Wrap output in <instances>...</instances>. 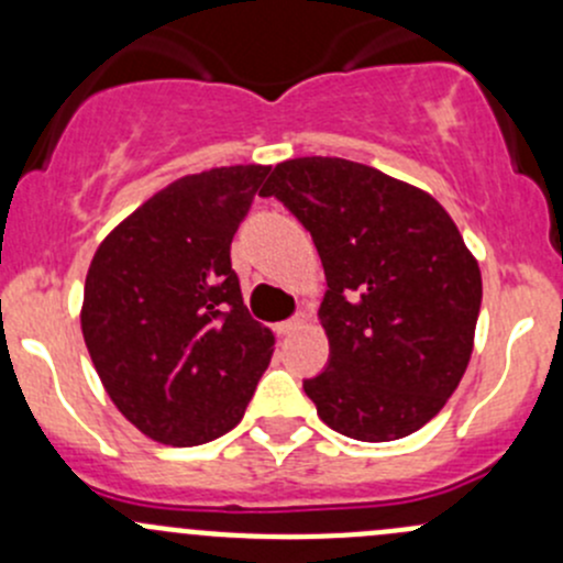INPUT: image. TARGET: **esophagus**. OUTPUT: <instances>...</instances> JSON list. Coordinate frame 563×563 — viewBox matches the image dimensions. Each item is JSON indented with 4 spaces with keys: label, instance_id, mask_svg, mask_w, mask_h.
Here are the masks:
<instances>
[{
    "label": "esophagus",
    "instance_id": "esophagus-1",
    "mask_svg": "<svg viewBox=\"0 0 563 563\" xmlns=\"http://www.w3.org/2000/svg\"><path fill=\"white\" fill-rule=\"evenodd\" d=\"M305 321H308V316H305V313H297L294 318H288V321H280V323H277L275 329H277V334H291V332H297V329L302 327Z\"/></svg>",
    "mask_w": 563,
    "mask_h": 563
}]
</instances>
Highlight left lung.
<instances>
[{
    "mask_svg": "<svg viewBox=\"0 0 563 563\" xmlns=\"http://www.w3.org/2000/svg\"><path fill=\"white\" fill-rule=\"evenodd\" d=\"M275 196L310 231L327 294L329 365L305 391L356 441L428 424L457 389L482 305L479 264L430 192L343 157L277 163Z\"/></svg>",
    "mask_w": 563,
    "mask_h": 563,
    "instance_id": "obj_1",
    "label": "left lung"
}]
</instances>
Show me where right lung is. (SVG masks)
Masks as SVG:
<instances>
[{
	"mask_svg": "<svg viewBox=\"0 0 563 563\" xmlns=\"http://www.w3.org/2000/svg\"><path fill=\"white\" fill-rule=\"evenodd\" d=\"M269 166L181 176L100 242L81 332L100 382L152 441L198 446L240 424L275 334L253 321L231 240Z\"/></svg>",
	"mask_w": 563,
	"mask_h": 563,
	"instance_id": "add662e5",
	"label": "right lung"
}]
</instances>
